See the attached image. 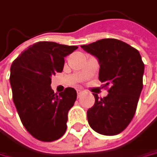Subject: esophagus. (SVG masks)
<instances>
[{
	"label": "esophagus",
	"mask_w": 157,
	"mask_h": 157,
	"mask_svg": "<svg viewBox=\"0 0 157 157\" xmlns=\"http://www.w3.org/2000/svg\"><path fill=\"white\" fill-rule=\"evenodd\" d=\"M83 93V91L82 90H77V95H78V97H80V96H82V94Z\"/></svg>",
	"instance_id": "esophagus-1"
}]
</instances>
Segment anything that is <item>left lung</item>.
Returning <instances> with one entry per match:
<instances>
[{
  "instance_id": "obj_1",
  "label": "left lung",
  "mask_w": 157,
  "mask_h": 157,
  "mask_svg": "<svg viewBox=\"0 0 157 157\" xmlns=\"http://www.w3.org/2000/svg\"><path fill=\"white\" fill-rule=\"evenodd\" d=\"M81 47L98 60L99 76L109 94L99 98L87 112L90 126L104 135L121 133L133 119L142 90L144 64L140 52L115 38H104Z\"/></svg>"
}]
</instances>
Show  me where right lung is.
<instances>
[{"label": "right lung", "instance_id": "1", "mask_svg": "<svg viewBox=\"0 0 157 157\" xmlns=\"http://www.w3.org/2000/svg\"><path fill=\"white\" fill-rule=\"evenodd\" d=\"M77 48L40 41L30 45L11 65L13 102L24 126L38 140H58L67 130V113L77 93L67 88L57 95L52 90V76L62 72L64 58Z\"/></svg>", "mask_w": 157, "mask_h": 157}]
</instances>
